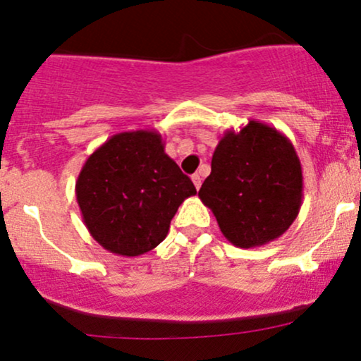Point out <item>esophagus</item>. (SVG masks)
Returning <instances> with one entry per match:
<instances>
[{"label": "esophagus", "instance_id": "obj_1", "mask_svg": "<svg viewBox=\"0 0 361 361\" xmlns=\"http://www.w3.org/2000/svg\"><path fill=\"white\" fill-rule=\"evenodd\" d=\"M192 181H193V185H195V188H200L202 186V176L200 175H197V173H195V175L192 176Z\"/></svg>", "mask_w": 361, "mask_h": 361}]
</instances>
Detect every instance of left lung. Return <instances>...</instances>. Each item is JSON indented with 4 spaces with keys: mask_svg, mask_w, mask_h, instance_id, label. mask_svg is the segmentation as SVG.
Listing matches in <instances>:
<instances>
[{
    "mask_svg": "<svg viewBox=\"0 0 361 361\" xmlns=\"http://www.w3.org/2000/svg\"><path fill=\"white\" fill-rule=\"evenodd\" d=\"M302 192V164L290 139L268 123L250 120L219 140L212 173L198 197L212 210L224 238L247 250L275 241L292 226Z\"/></svg>",
    "mask_w": 361,
    "mask_h": 361,
    "instance_id": "left-lung-1",
    "label": "left lung"
}]
</instances>
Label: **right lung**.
<instances>
[{
    "mask_svg": "<svg viewBox=\"0 0 361 361\" xmlns=\"http://www.w3.org/2000/svg\"><path fill=\"white\" fill-rule=\"evenodd\" d=\"M197 193L164 152L159 132H120L82 164L76 200L82 222L106 251L140 256L168 235L178 207Z\"/></svg>",
    "mask_w": 361,
    "mask_h": 361,
    "instance_id": "obj_1",
    "label": "right lung"
}]
</instances>
